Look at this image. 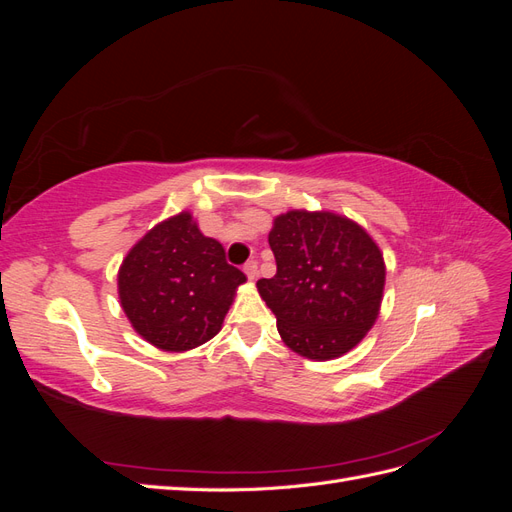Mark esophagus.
<instances>
[{
    "mask_svg": "<svg viewBox=\"0 0 512 512\" xmlns=\"http://www.w3.org/2000/svg\"><path fill=\"white\" fill-rule=\"evenodd\" d=\"M243 271H245V275H247V280H256V275H258V262H256V260H247L245 265H243Z\"/></svg>",
    "mask_w": 512,
    "mask_h": 512,
    "instance_id": "1",
    "label": "esophagus"
}]
</instances>
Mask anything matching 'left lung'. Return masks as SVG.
<instances>
[{
    "label": "left lung",
    "mask_w": 512,
    "mask_h": 512,
    "mask_svg": "<svg viewBox=\"0 0 512 512\" xmlns=\"http://www.w3.org/2000/svg\"><path fill=\"white\" fill-rule=\"evenodd\" d=\"M277 273L258 292L284 344L314 361L352 350L374 327L384 290V258L367 232L329 211H288L269 232Z\"/></svg>",
    "instance_id": "1"
}]
</instances>
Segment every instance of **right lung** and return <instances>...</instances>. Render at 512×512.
<instances>
[{
	"label": "right lung",
	"mask_w": 512,
	"mask_h": 512,
	"mask_svg": "<svg viewBox=\"0 0 512 512\" xmlns=\"http://www.w3.org/2000/svg\"><path fill=\"white\" fill-rule=\"evenodd\" d=\"M243 282L222 243L205 237L188 211L153 226L117 275L134 331L166 352L192 350L218 335Z\"/></svg>",
	"instance_id": "add662e5"
}]
</instances>
